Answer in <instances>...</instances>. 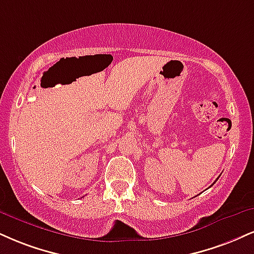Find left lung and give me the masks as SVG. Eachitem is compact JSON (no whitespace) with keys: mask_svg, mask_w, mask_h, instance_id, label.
<instances>
[{"mask_svg":"<svg viewBox=\"0 0 254 254\" xmlns=\"http://www.w3.org/2000/svg\"><path fill=\"white\" fill-rule=\"evenodd\" d=\"M216 180H218V179H216Z\"/></svg>","mask_w":254,"mask_h":254,"instance_id":"obj_1","label":"left lung"}]
</instances>
